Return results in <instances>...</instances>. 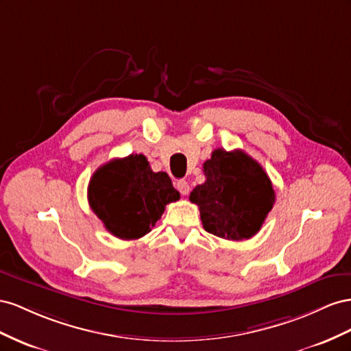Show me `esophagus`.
Here are the masks:
<instances>
[{
	"label": "esophagus",
	"mask_w": 351,
	"mask_h": 351,
	"mask_svg": "<svg viewBox=\"0 0 351 351\" xmlns=\"http://www.w3.org/2000/svg\"><path fill=\"white\" fill-rule=\"evenodd\" d=\"M176 188H178V191L181 193L182 195H188V193H189V184L186 182V181H178L176 182Z\"/></svg>",
	"instance_id": "obj_1"
}]
</instances>
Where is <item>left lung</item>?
Listing matches in <instances>:
<instances>
[{
	"mask_svg": "<svg viewBox=\"0 0 351 351\" xmlns=\"http://www.w3.org/2000/svg\"><path fill=\"white\" fill-rule=\"evenodd\" d=\"M203 170L206 182L193 189L189 199L199 207L206 231L231 241L256 235L275 204L265 169L243 149L217 148Z\"/></svg>",
	"mask_w": 351,
	"mask_h": 351,
	"instance_id": "obj_1",
	"label": "left lung"
}]
</instances>
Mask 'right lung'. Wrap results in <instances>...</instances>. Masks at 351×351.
<instances>
[{
	"label": "right lung",
	"mask_w": 351,
	"mask_h": 351,
	"mask_svg": "<svg viewBox=\"0 0 351 351\" xmlns=\"http://www.w3.org/2000/svg\"><path fill=\"white\" fill-rule=\"evenodd\" d=\"M179 193L165 172H153L145 156L114 158L95 170L88 202L107 231L120 239H138L152 231L166 204Z\"/></svg>",
	"instance_id": "1"
}]
</instances>
